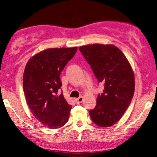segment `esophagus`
<instances>
[{
    "mask_svg": "<svg viewBox=\"0 0 157 157\" xmlns=\"http://www.w3.org/2000/svg\"><path fill=\"white\" fill-rule=\"evenodd\" d=\"M75 102H76V103H78V104H80V103L83 102V97L80 96V97H79L78 98H76Z\"/></svg>",
    "mask_w": 157,
    "mask_h": 157,
    "instance_id": "1",
    "label": "esophagus"
}]
</instances>
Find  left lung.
Masks as SVG:
<instances>
[{
  "label": "left lung",
  "instance_id": "8db88e82",
  "mask_svg": "<svg viewBox=\"0 0 157 157\" xmlns=\"http://www.w3.org/2000/svg\"><path fill=\"white\" fill-rule=\"evenodd\" d=\"M105 89L98 95L97 104L89 111L92 121L109 127L123 116L134 94V74L128 60L113 45L90 44L79 48Z\"/></svg>",
  "mask_w": 157,
  "mask_h": 157
}]
</instances>
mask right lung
Instances as JSON below:
<instances>
[{"mask_svg": "<svg viewBox=\"0 0 157 157\" xmlns=\"http://www.w3.org/2000/svg\"><path fill=\"white\" fill-rule=\"evenodd\" d=\"M78 48H48L31 57L23 73V91L34 116L44 125L57 129L67 123L72 106L62 93L60 74Z\"/></svg>", "mask_w": 157, "mask_h": 157, "instance_id": "obj_1", "label": "right lung"}]
</instances>
